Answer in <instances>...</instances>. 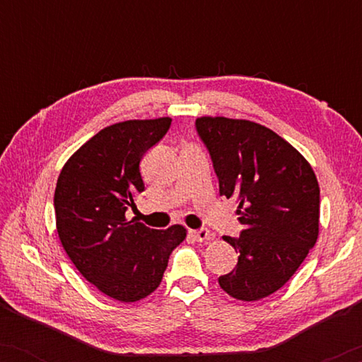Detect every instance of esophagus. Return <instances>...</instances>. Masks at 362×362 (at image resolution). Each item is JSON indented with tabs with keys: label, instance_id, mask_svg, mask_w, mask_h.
Segmentation results:
<instances>
[{
	"label": "esophagus",
	"instance_id": "34e87169",
	"mask_svg": "<svg viewBox=\"0 0 362 362\" xmlns=\"http://www.w3.org/2000/svg\"><path fill=\"white\" fill-rule=\"evenodd\" d=\"M191 235L194 237V240H197V242H206L211 239V232H209V229H206V227H202V229H197V230H192Z\"/></svg>",
	"mask_w": 362,
	"mask_h": 362
}]
</instances>
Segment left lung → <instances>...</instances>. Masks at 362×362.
Segmentation results:
<instances>
[{
  "instance_id": "obj_1",
  "label": "left lung",
  "mask_w": 362,
  "mask_h": 362,
  "mask_svg": "<svg viewBox=\"0 0 362 362\" xmlns=\"http://www.w3.org/2000/svg\"><path fill=\"white\" fill-rule=\"evenodd\" d=\"M196 130L209 150L219 194L235 197L244 224L239 237H222L239 262L219 285L235 300H262L293 276L316 244L318 180L296 148L260 123L199 117Z\"/></svg>"
}]
</instances>
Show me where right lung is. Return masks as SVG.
<instances>
[{
  "label": "right lung",
  "mask_w": 362,
  "mask_h": 362,
  "mask_svg": "<svg viewBox=\"0 0 362 362\" xmlns=\"http://www.w3.org/2000/svg\"><path fill=\"white\" fill-rule=\"evenodd\" d=\"M171 118L105 127L64 165L54 192L61 244L86 280L103 295L132 303L161 284L171 252L186 239L180 224L155 230L128 221L145 191L140 161L170 130Z\"/></svg>",
  "instance_id": "add662e5"
}]
</instances>
